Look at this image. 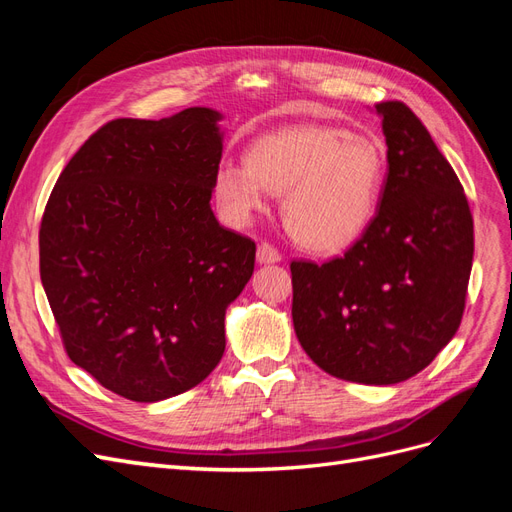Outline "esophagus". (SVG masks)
I'll return each mask as SVG.
<instances>
[{"label": "esophagus", "instance_id": "obj_1", "mask_svg": "<svg viewBox=\"0 0 512 512\" xmlns=\"http://www.w3.org/2000/svg\"><path fill=\"white\" fill-rule=\"evenodd\" d=\"M256 260L260 262V265H273V262H280L282 260V254L277 252V247H273L269 241H262L258 245Z\"/></svg>", "mask_w": 512, "mask_h": 512}]
</instances>
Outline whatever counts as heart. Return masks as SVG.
Returning <instances> with one entry per match:
<instances>
[{
  "label": "heart",
  "instance_id": "heart-1",
  "mask_svg": "<svg viewBox=\"0 0 512 512\" xmlns=\"http://www.w3.org/2000/svg\"><path fill=\"white\" fill-rule=\"evenodd\" d=\"M382 179L384 151L376 138L301 123L258 138L245 164H220L213 194L232 222H247L267 207L269 194H284L290 235L307 250L339 252L374 218Z\"/></svg>",
  "mask_w": 512,
  "mask_h": 512
}]
</instances>
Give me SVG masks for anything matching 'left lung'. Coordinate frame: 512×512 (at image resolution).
I'll return each instance as SVG.
<instances>
[{
	"instance_id": "1",
	"label": "left lung",
	"mask_w": 512,
	"mask_h": 512,
	"mask_svg": "<svg viewBox=\"0 0 512 512\" xmlns=\"http://www.w3.org/2000/svg\"><path fill=\"white\" fill-rule=\"evenodd\" d=\"M389 175L374 220L344 256L292 260V322L327 374L397 384L425 369L466 309L474 222L453 166L412 108L376 104Z\"/></svg>"
}]
</instances>
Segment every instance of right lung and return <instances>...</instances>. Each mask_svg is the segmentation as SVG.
<instances>
[{
    "mask_svg": "<svg viewBox=\"0 0 512 512\" xmlns=\"http://www.w3.org/2000/svg\"><path fill=\"white\" fill-rule=\"evenodd\" d=\"M220 113L113 119L55 183L40 222V277L74 365L132 401L190 391L220 363L224 314L256 243L211 211Z\"/></svg>",
    "mask_w": 512,
    "mask_h": 512,
    "instance_id": "1",
    "label": "right lung"
}]
</instances>
